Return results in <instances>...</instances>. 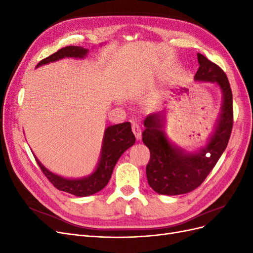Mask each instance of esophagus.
<instances>
[{
    "label": "esophagus",
    "mask_w": 253,
    "mask_h": 253,
    "mask_svg": "<svg viewBox=\"0 0 253 253\" xmlns=\"http://www.w3.org/2000/svg\"><path fill=\"white\" fill-rule=\"evenodd\" d=\"M132 131L136 137L137 140H140L141 139V129L138 124H133L132 125Z\"/></svg>",
    "instance_id": "1"
}]
</instances>
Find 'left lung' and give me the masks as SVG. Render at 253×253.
Here are the masks:
<instances>
[{
	"instance_id": "8db88e82",
	"label": "left lung",
	"mask_w": 253,
	"mask_h": 253,
	"mask_svg": "<svg viewBox=\"0 0 253 253\" xmlns=\"http://www.w3.org/2000/svg\"><path fill=\"white\" fill-rule=\"evenodd\" d=\"M200 67L195 81L215 83L223 94V102L215 128L206 145L187 151L174 144L165 132L167 112L151 114L145 118L142 141L150 149L147 178L155 192L179 195L202 185L227 148L233 125L232 91L224 71L202 53H197Z\"/></svg>"
}]
</instances>
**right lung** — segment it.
Returning a JSON list of instances; mask_svg holds the SVG:
<instances>
[{
    "instance_id": "add662e5",
    "label": "right lung",
    "mask_w": 253,
    "mask_h": 253,
    "mask_svg": "<svg viewBox=\"0 0 253 253\" xmlns=\"http://www.w3.org/2000/svg\"><path fill=\"white\" fill-rule=\"evenodd\" d=\"M88 51L89 50L87 48H83L81 46H66L40 61L37 67L56 62V61L64 58L83 59L86 57ZM134 143L135 136L132 132L129 122L106 127L103 135L100 158H99L96 169L93 173L82 178H65L52 173L40 163L39 159L35 155L34 156L44 175L58 190L64 191V192L75 196L84 197L99 192L108 185L115 165L118 162L120 156L128 148H131Z\"/></svg>"
}]
</instances>
